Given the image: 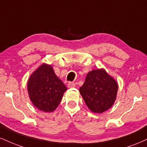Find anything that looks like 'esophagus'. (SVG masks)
Returning <instances> with one entry per match:
<instances>
[{"label": "esophagus", "instance_id": "1", "mask_svg": "<svg viewBox=\"0 0 147 147\" xmlns=\"http://www.w3.org/2000/svg\"><path fill=\"white\" fill-rule=\"evenodd\" d=\"M67 85H68L69 88H74L76 86L75 83H74V82H69Z\"/></svg>", "mask_w": 147, "mask_h": 147}]
</instances>
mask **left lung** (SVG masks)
I'll use <instances>...</instances> for the list:
<instances>
[{
	"mask_svg": "<svg viewBox=\"0 0 147 147\" xmlns=\"http://www.w3.org/2000/svg\"><path fill=\"white\" fill-rule=\"evenodd\" d=\"M118 87L115 79L101 68L88 72L79 91L90 111L100 114L115 104Z\"/></svg>",
	"mask_w": 147,
	"mask_h": 147,
	"instance_id": "left-lung-1",
	"label": "left lung"
}]
</instances>
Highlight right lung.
<instances>
[{"label": "right lung", "instance_id": "add662e5", "mask_svg": "<svg viewBox=\"0 0 147 147\" xmlns=\"http://www.w3.org/2000/svg\"><path fill=\"white\" fill-rule=\"evenodd\" d=\"M27 90L30 101L38 110L52 112L59 105L67 87L52 65L43 63L30 76Z\"/></svg>", "mask_w": 147, "mask_h": 147}]
</instances>
